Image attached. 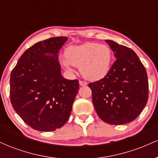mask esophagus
Instances as JSON below:
<instances>
[{
	"label": "esophagus",
	"mask_w": 158,
	"mask_h": 158,
	"mask_svg": "<svg viewBox=\"0 0 158 158\" xmlns=\"http://www.w3.org/2000/svg\"><path fill=\"white\" fill-rule=\"evenodd\" d=\"M79 85H80L81 86H85V85H88V83L84 81H79Z\"/></svg>",
	"instance_id": "1"
}]
</instances>
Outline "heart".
Listing matches in <instances>:
<instances>
[{"label": "heart", "mask_w": 158, "mask_h": 158, "mask_svg": "<svg viewBox=\"0 0 158 158\" xmlns=\"http://www.w3.org/2000/svg\"><path fill=\"white\" fill-rule=\"evenodd\" d=\"M112 59V51L107 45L85 43L67 49L66 59H63L62 63L68 70H71L72 66L78 67L85 79L97 81L109 72Z\"/></svg>", "instance_id": "b5f03b06"}]
</instances>
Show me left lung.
Segmentation results:
<instances>
[{"instance_id":"8db88e82","label":"left lung","mask_w":158,"mask_h":158,"mask_svg":"<svg viewBox=\"0 0 158 158\" xmlns=\"http://www.w3.org/2000/svg\"><path fill=\"white\" fill-rule=\"evenodd\" d=\"M106 41L116 61L106 77L90 83L88 87L100 119L108 124H126L135 120L147 103V73L131 49L111 40Z\"/></svg>"}]
</instances>
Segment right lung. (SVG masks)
Instances as JSON below:
<instances>
[{"instance_id": "right-lung-1", "label": "right lung", "mask_w": 158, "mask_h": 158, "mask_svg": "<svg viewBox=\"0 0 158 158\" xmlns=\"http://www.w3.org/2000/svg\"><path fill=\"white\" fill-rule=\"evenodd\" d=\"M68 38L39 41L25 51L12 70L10 100L14 110L33 129L51 131L70 117L79 81L61 75L58 55Z\"/></svg>"}]
</instances>
